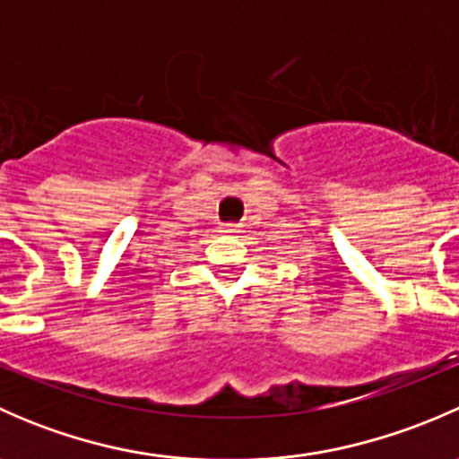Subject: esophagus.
Wrapping results in <instances>:
<instances>
[{
	"label": "esophagus",
	"instance_id": "obj_1",
	"mask_svg": "<svg viewBox=\"0 0 459 459\" xmlns=\"http://www.w3.org/2000/svg\"><path fill=\"white\" fill-rule=\"evenodd\" d=\"M224 233H242V224H226Z\"/></svg>",
	"mask_w": 459,
	"mask_h": 459
}]
</instances>
